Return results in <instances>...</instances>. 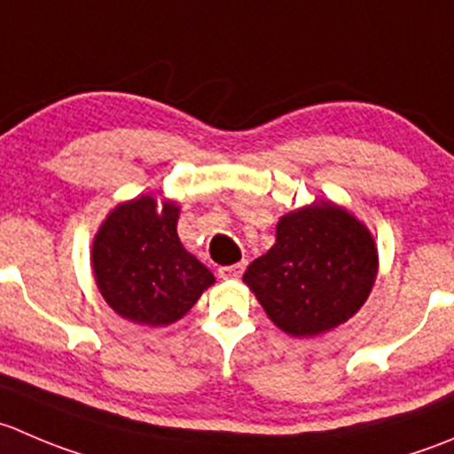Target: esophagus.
<instances>
[{"label": "esophagus", "instance_id": "1", "mask_svg": "<svg viewBox=\"0 0 454 454\" xmlns=\"http://www.w3.org/2000/svg\"><path fill=\"white\" fill-rule=\"evenodd\" d=\"M244 268H246V262H239V263H232V266H222L217 272L222 279H239V277L244 275Z\"/></svg>", "mask_w": 454, "mask_h": 454}]
</instances>
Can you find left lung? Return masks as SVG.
I'll return each instance as SVG.
<instances>
[{
	"label": "left lung",
	"instance_id": "obj_1",
	"mask_svg": "<svg viewBox=\"0 0 454 454\" xmlns=\"http://www.w3.org/2000/svg\"><path fill=\"white\" fill-rule=\"evenodd\" d=\"M375 277L371 232L333 204L281 217L275 246L244 272L266 315L293 337H312L350 319Z\"/></svg>",
	"mask_w": 454,
	"mask_h": 454
}]
</instances>
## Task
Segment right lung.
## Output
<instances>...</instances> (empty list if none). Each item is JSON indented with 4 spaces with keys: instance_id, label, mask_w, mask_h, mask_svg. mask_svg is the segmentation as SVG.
I'll return each mask as SVG.
<instances>
[{
    "instance_id": "add662e5",
    "label": "right lung",
    "mask_w": 454,
    "mask_h": 454,
    "mask_svg": "<svg viewBox=\"0 0 454 454\" xmlns=\"http://www.w3.org/2000/svg\"><path fill=\"white\" fill-rule=\"evenodd\" d=\"M179 208L144 195L117 206L92 244L97 286L117 315L142 325L182 319L215 281L177 237Z\"/></svg>"
}]
</instances>
